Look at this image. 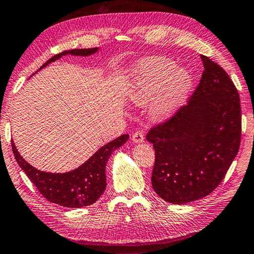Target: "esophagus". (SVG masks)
Here are the masks:
<instances>
[{"instance_id": "obj_1", "label": "esophagus", "mask_w": 254, "mask_h": 254, "mask_svg": "<svg viewBox=\"0 0 254 254\" xmlns=\"http://www.w3.org/2000/svg\"><path fill=\"white\" fill-rule=\"evenodd\" d=\"M132 141L134 143H143L144 142V134L142 132H135L132 135Z\"/></svg>"}]
</instances>
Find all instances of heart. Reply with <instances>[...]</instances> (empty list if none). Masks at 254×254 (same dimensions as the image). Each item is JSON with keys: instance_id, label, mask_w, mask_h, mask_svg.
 Instances as JSON below:
<instances>
[{"instance_id": "1", "label": "heart", "mask_w": 254, "mask_h": 254, "mask_svg": "<svg viewBox=\"0 0 254 254\" xmlns=\"http://www.w3.org/2000/svg\"><path fill=\"white\" fill-rule=\"evenodd\" d=\"M192 87V76L166 57H150L134 64L130 73L127 99L136 106L150 101V117L166 121L183 107Z\"/></svg>"}]
</instances>
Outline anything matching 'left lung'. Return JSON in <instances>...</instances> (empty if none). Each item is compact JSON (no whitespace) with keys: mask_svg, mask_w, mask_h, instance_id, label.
Wrapping results in <instances>:
<instances>
[{"mask_svg":"<svg viewBox=\"0 0 254 254\" xmlns=\"http://www.w3.org/2000/svg\"><path fill=\"white\" fill-rule=\"evenodd\" d=\"M200 58L203 72L187 106L146 135L155 150L152 186L174 205L215 190L240 146L239 93L219 64Z\"/></svg>","mask_w":254,"mask_h":254,"instance_id":"1","label":"left lung"}]
</instances>
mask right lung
I'll list each match as a JSON object with an SVG mask.
<instances>
[{
	"instance_id": "right-lung-1",
	"label": "right lung",
	"mask_w": 254,
	"mask_h": 254,
	"mask_svg": "<svg viewBox=\"0 0 254 254\" xmlns=\"http://www.w3.org/2000/svg\"><path fill=\"white\" fill-rule=\"evenodd\" d=\"M99 48L71 49L56 55L45 63L39 70L66 55L87 57L96 54ZM38 71V70H37ZM128 140L127 134L104 144L88 160L74 170L66 173H48L32 166L21 156L15 143L12 148L15 160L39 192L51 202L67 208H82L96 202L107 187L106 165L113 151Z\"/></svg>"
}]
</instances>
